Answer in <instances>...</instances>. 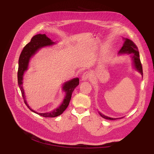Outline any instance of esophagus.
I'll return each instance as SVG.
<instances>
[{"label": "esophagus", "instance_id": "esophagus-1", "mask_svg": "<svg viewBox=\"0 0 154 154\" xmlns=\"http://www.w3.org/2000/svg\"><path fill=\"white\" fill-rule=\"evenodd\" d=\"M90 77H91L90 73L88 72H85L84 73L83 75H82V80H87V79H90Z\"/></svg>", "mask_w": 154, "mask_h": 154}]
</instances>
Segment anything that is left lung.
<instances>
[{"label": "left lung", "mask_w": 154, "mask_h": 154, "mask_svg": "<svg viewBox=\"0 0 154 154\" xmlns=\"http://www.w3.org/2000/svg\"><path fill=\"white\" fill-rule=\"evenodd\" d=\"M119 54H131L132 55V58L134 62V66L135 68L138 70L141 75L143 77V70H142V63L140 59V55L139 52L138 51V48H137V45L132 41L131 40L128 38H125V42L121 48V49L119 52ZM99 114L102 117L108 119V120H116L118 119V118H110L107 116H106L103 115L101 113L99 112Z\"/></svg>", "instance_id": "1"}]
</instances>
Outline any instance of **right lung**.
Returning <instances> with one entry per match:
<instances>
[{
	"label": "right lung",
	"mask_w": 154,
	"mask_h": 154,
	"mask_svg": "<svg viewBox=\"0 0 154 154\" xmlns=\"http://www.w3.org/2000/svg\"><path fill=\"white\" fill-rule=\"evenodd\" d=\"M53 44H54V42H53L49 38L47 37L45 34L35 35L31 38L30 42L23 47L19 60V69L17 72L18 84L20 89L24 102H25L27 107L31 111L44 117H55L61 115L63 112L67 109L69 106L73 91L75 89V88L79 84V78L73 79L69 80V81L65 82L63 85L62 88L63 91L66 92V95L63 100V102L58 108H57L56 109L54 110L51 112L38 113L35 110H32L29 106V105L26 102V96L25 94H24V91L22 87L23 74L28 69L29 62L30 58L37 52V51H38L40 48L52 45Z\"/></svg>",
	"instance_id": "right-lung-1"
}]
</instances>
